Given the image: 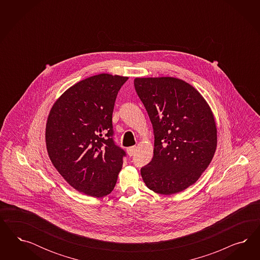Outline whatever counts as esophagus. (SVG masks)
I'll return each instance as SVG.
<instances>
[{"label":"esophagus","instance_id":"1","mask_svg":"<svg viewBox=\"0 0 260 260\" xmlns=\"http://www.w3.org/2000/svg\"><path fill=\"white\" fill-rule=\"evenodd\" d=\"M135 151H136V147H129V148L126 149V152L129 156H133L135 153Z\"/></svg>","mask_w":260,"mask_h":260}]
</instances>
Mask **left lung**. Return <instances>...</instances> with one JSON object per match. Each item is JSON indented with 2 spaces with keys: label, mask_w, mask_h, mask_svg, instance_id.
<instances>
[{
  "label": "left lung",
  "mask_w": 260,
  "mask_h": 260,
  "mask_svg": "<svg viewBox=\"0 0 260 260\" xmlns=\"http://www.w3.org/2000/svg\"><path fill=\"white\" fill-rule=\"evenodd\" d=\"M154 134L153 157L141 169L146 186L170 196L194 184L210 165L217 129L204 97L181 79H134Z\"/></svg>",
  "instance_id": "left-lung-1"
}]
</instances>
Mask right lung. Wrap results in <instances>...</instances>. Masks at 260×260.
<instances>
[{
    "instance_id": "add662e5",
    "label": "right lung",
    "mask_w": 260,
    "mask_h": 260,
    "mask_svg": "<svg viewBox=\"0 0 260 260\" xmlns=\"http://www.w3.org/2000/svg\"><path fill=\"white\" fill-rule=\"evenodd\" d=\"M127 77L101 73L67 89L47 117V153L72 188L87 196L110 194L126 152L112 139V112Z\"/></svg>"
}]
</instances>
